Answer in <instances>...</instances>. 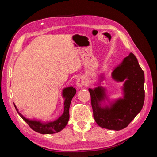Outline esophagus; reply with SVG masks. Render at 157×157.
Segmentation results:
<instances>
[{
	"mask_svg": "<svg viewBox=\"0 0 157 157\" xmlns=\"http://www.w3.org/2000/svg\"><path fill=\"white\" fill-rule=\"evenodd\" d=\"M86 84L87 82H86V79L83 78V77H80V78H79L78 79H77L76 84L79 88H82V87L86 86Z\"/></svg>",
	"mask_w": 157,
	"mask_h": 157,
	"instance_id": "1",
	"label": "esophagus"
}]
</instances>
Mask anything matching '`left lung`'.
<instances>
[{"label": "left lung", "mask_w": 157, "mask_h": 157, "mask_svg": "<svg viewBox=\"0 0 157 157\" xmlns=\"http://www.w3.org/2000/svg\"><path fill=\"white\" fill-rule=\"evenodd\" d=\"M111 76L117 82L124 81L123 98L111 102L109 107H102L101 103L107 100L105 89L98 86L94 89H89V91L96 123L102 128L118 131L128 126L142 109L145 100V77L132 52L113 69Z\"/></svg>", "instance_id": "obj_1"}]
</instances>
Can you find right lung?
<instances>
[{
  "mask_svg": "<svg viewBox=\"0 0 157 157\" xmlns=\"http://www.w3.org/2000/svg\"><path fill=\"white\" fill-rule=\"evenodd\" d=\"M76 94V89L73 86L66 87L63 89L62 95L64 98V110L63 114L59 118L54 121L48 122V123H41V121H37L35 120H30L26 118L22 114L18 112V109L14 105L16 110L19 116L25 122L28 123L32 129L42 134H51L57 133L62 130L67 124L69 120V107H70L71 102L72 98Z\"/></svg>",
  "mask_w": 157,
  "mask_h": 157,
  "instance_id": "1",
  "label": "right lung"
}]
</instances>
